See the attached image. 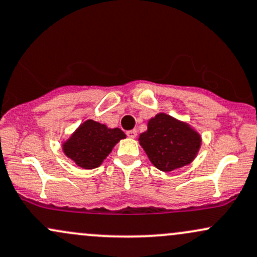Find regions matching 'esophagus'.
I'll use <instances>...</instances> for the list:
<instances>
[{
    "instance_id": "obj_1",
    "label": "esophagus",
    "mask_w": 257,
    "mask_h": 257,
    "mask_svg": "<svg viewBox=\"0 0 257 257\" xmlns=\"http://www.w3.org/2000/svg\"><path fill=\"white\" fill-rule=\"evenodd\" d=\"M126 135H127V137L130 138H135L137 136V131L136 130H130V131L126 132Z\"/></svg>"
}]
</instances>
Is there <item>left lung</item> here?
<instances>
[{"instance_id": "obj_1", "label": "left lung", "mask_w": 257, "mask_h": 257, "mask_svg": "<svg viewBox=\"0 0 257 257\" xmlns=\"http://www.w3.org/2000/svg\"><path fill=\"white\" fill-rule=\"evenodd\" d=\"M138 141L153 165L164 172L191 164L201 146L200 135L194 128L164 113L148 121V130Z\"/></svg>"}]
</instances>
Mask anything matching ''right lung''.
<instances>
[{
	"label": "right lung",
	"mask_w": 257,
	"mask_h": 257,
	"mask_svg": "<svg viewBox=\"0 0 257 257\" xmlns=\"http://www.w3.org/2000/svg\"><path fill=\"white\" fill-rule=\"evenodd\" d=\"M126 135L120 128H109L104 123L86 120L69 140L63 143V152L82 169H96Z\"/></svg>",
	"instance_id": "right-lung-1"
}]
</instances>
